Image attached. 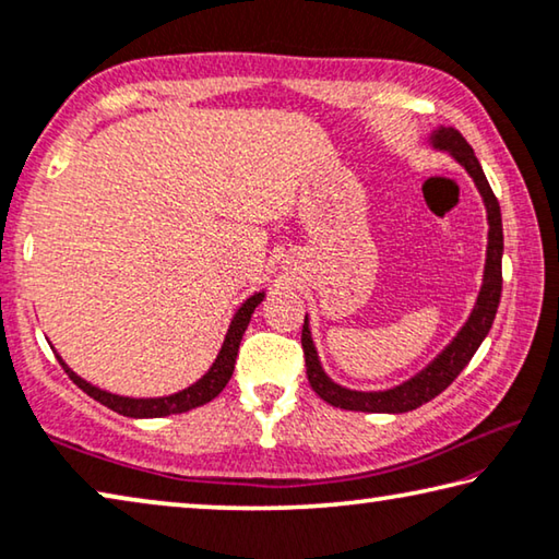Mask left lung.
I'll return each instance as SVG.
<instances>
[{
  "label": "left lung",
  "instance_id": "8db88e82",
  "mask_svg": "<svg viewBox=\"0 0 559 559\" xmlns=\"http://www.w3.org/2000/svg\"><path fill=\"white\" fill-rule=\"evenodd\" d=\"M430 146L436 152H448L455 162L471 174L475 181L477 191H480L485 211H487V255H485V273H483V286L480 294H477L475 308L471 318H467L465 325L460 328L457 335L450 341L445 348H442L436 360H430L420 373L407 378L405 383L388 388V391H350V388H343L335 383L333 378L321 366V358H318L316 343L311 338V323H308V316L304 321V333H300V343H304V356H306V373L308 383H311L318 397H323L325 403L333 407H343V411H358V413H407L420 407L423 403L432 401V397L440 395L445 388L453 383L460 376L475 350L480 348L485 335L490 333L495 313H498L500 306V294H502V216H500V203L495 199L490 183L485 179V171L473 146L467 144L453 127H438L430 134Z\"/></svg>",
  "mask_w": 559,
  "mask_h": 559
}]
</instances>
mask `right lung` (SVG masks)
I'll return each mask as SVG.
<instances>
[{"label":"right lung","instance_id":"add662e5","mask_svg":"<svg viewBox=\"0 0 559 559\" xmlns=\"http://www.w3.org/2000/svg\"><path fill=\"white\" fill-rule=\"evenodd\" d=\"M265 298V290H259V294H253L251 298H246L241 306H238V311L231 318V325H228L226 331V338L224 345H221L216 360L211 362V368L203 373L197 383L183 388L179 393H171V395H162V397H129V395H117V393H109V391H102V388H96L84 380L82 376H76L72 368L67 366L61 356L57 353V360L59 366L64 368V373L74 380V383L82 388V391L94 397V401H99L102 405L111 407L114 413L119 415H127V418H164V415H176V413H186V411H193V407L199 405H206L214 401V397L224 391L228 380L234 376V366H236V356H238V345H241V338L248 328V321H251V316L255 308L261 306V300Z\"/></svg>","mask_w":559,"mask_h":559}]
</instances>
